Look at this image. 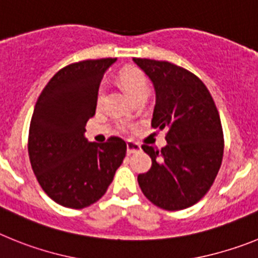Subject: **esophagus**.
Listing matches in <instances>:
<instances>
[{
	"label": "esophagus",
	"mask_w": 258,
	"mask_h": 258,
	"mask_svg": "<svg viewBox=\"0 0 258 258\" xmlns=\"http://www.w3.org/2000/svg\"><path fill=\"white\" fill-rule=\"evenodd\" d=\"M140 149H142V148H140V145L136 144V143L127 142V154L136 153V152H139Z\"/></svg>",
	"instance_id": "obj_1"
}]
</instances>
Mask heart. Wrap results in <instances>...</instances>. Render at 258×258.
<instances>
[{
	"label": "heart",
	"mask_w": 258,
	"mask_h": 258,
	"mask_svg": "<svg viewBox=\"0 0 258 258\" xmlns=\"http://www.w3.org/2000/svg\"><path fill=\"white\" fill-rule=\"evenodd\" d=\"M120 86L124 91L131 96V98H136L140 95H148V82L144 74L136 69H124L119 74ZM104 98V89L100 88L97 93V104L100 105Z\"/></svg>",
	"instance_id": "b5f03b06"
}]
</instances>
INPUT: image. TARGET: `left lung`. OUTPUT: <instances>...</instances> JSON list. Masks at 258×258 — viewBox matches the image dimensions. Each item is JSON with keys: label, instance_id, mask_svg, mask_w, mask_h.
Instances as JSON below:
<instances>
[{"label": "left lung", "instance_id": "1", "mask_svg": "<svg viewBox=\"0 0 258 258\" xmlns=\"http://www.w3.org/2000/svg\"><path fill=\"white\" fill-rule=\"evenodd\" d=\"M156 92L152 127L166 130L167 144L157 151L143 145L151 170L138 182L161 209L182 210L200 201L212 187L223 158L221 118L212 95L196 75L166 61L134 58Z\"/></svg>", "mask_w": 258, "mask_h": 258}]
</instances>
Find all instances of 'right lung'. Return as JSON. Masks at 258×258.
Masks as SVG:
<instances>
[{"label": "right lung", "instance_id": "add662e5", "mask_svg": "<svg viewBox=\"0 0 258 258\" xmlns=\"http://www.w3.org/2000/svg\"><path fill=\"white\" fill-rule=\"evenodd\" d=\"M116 58L89 59L58 71L33 109L28 136L31 166L40 185L62 207L83 209L106 192L126 157L124 140L89 143L86 124L95 115L98 87Z\"/></svg>", "mask_w": 258, "mask_h": 258}]
</instances>
